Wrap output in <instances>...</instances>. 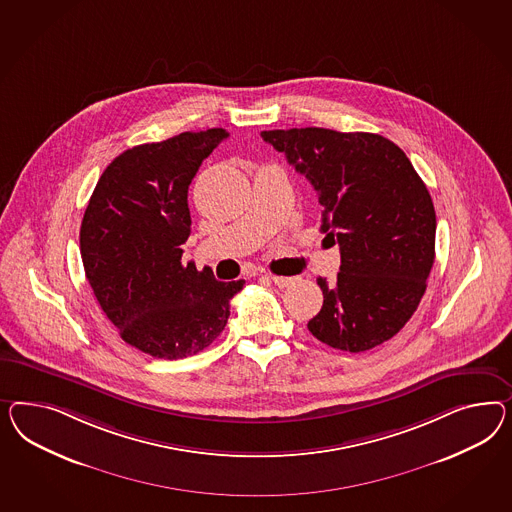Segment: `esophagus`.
I'll return each mask as SVG.
<instances>
[{
    "instance_id": "esophagus-1",
    "label": "esophagus",
    "mask_w": 512,
    "mask_h": 512,
    "mask_svg": "<svg viewBox=\"0 0 512 512\" xmlns=\"http://www.w3.org/2000/svg\"><path fill=\"white\" fill-rule=\"evenodd\" d=\"M272 279V283L279 287V289H285V287H291L294 285V281H296V277L291 276H270Z\"/></svg>"
}]
</instances>
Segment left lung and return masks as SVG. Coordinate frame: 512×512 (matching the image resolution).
Returning a JSON list of instances; mask_svg holds the SVG:
<instances>
[{"mask_svg":"<svg viewBox=\"0 0 512 512\" xmlns=\"http://www.w3.org/2000/svg\"><path fill=\"white\" fill-rule=\"evenodd\" d=\"M322 205L320 231L341 249L335 283L307 328L346 352L382 345L412 318L434 264L436 212L425 182L393 141L328 128L264 130Z\"/></svg>","mask_w":512,"mask_h":512,"instance_id":"left-lung-1","label":"left lung"}]
</instances>
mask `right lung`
Masks as SVG:
<instances>
[{
  "label": "right lung",
  "mask_w": 512,
  "mask_h": 512,
  "mask_svg": "<svg viewBox=\"0 0 512 512\" xmlns=\"http://www.w3.org/2000/svg\"><path fill=\"white\" fill-rule=\"evenodd\" d=\"M227 138L223 128H208L132 147L104 169L85 208L87 281L123 341L152 358L180 360L207 348L246 283L182 264L192 225L188 186Z\"/></svg>",
  "instance_id": "right-lung-1"
}]
</instances>
